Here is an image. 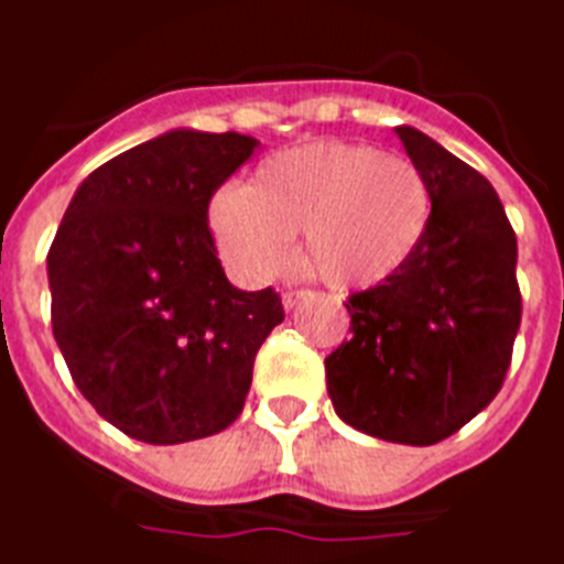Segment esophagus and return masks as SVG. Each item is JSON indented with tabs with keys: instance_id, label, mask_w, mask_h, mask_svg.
Listing matches in <instances>:
<instances>
[{
	"instance_id": "34e87169",
	"label": "esophagus",
	"mask_w": 564,
	"mask_h": 564,
	"mask_svg": "<svg viewBox=\"0 0 564 564\" xmlns=\"http://www.w3.org/2000/svg\"><path fill=\"white\" fill-rule=\"evenodd\" d=\"M308 296H312V291H303V288H300V291H288V294H282V303H285V308H296V305L305 303Z\"/></svg>"
}]
</instances>
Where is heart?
<instances>
[{"instance_id": "b5f03b06", "label": "heart", "mask_w": 564, "mask_h": 564, "mask_svg": "<svg viewBox=\"0 0 564 564\" xmlns=\"http://www.w3.org/2000/svg\"><path fill=\"white\" fill-rule=\"evenodd\" d=\"M430 185L412 161L377 147L317 141L270 155L247 187H223L208 208L217 250L250 282L294 264V232L332 288H373L412 261L430 229Z\"/></svg>"}]
</instances>
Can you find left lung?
Returning a JSON list of instances; mask_svg holds the SVG:
<instances>
[{
    "instance_id": "obj_1",
    "label": "left lung",
    "mask_w": 564,
    "mask_h": 564,
    "mask_svg": "<svg viewBox=\"0 0 564 564\" xmlns=\"http://www.w3.org/2000/svg\"><path fill=\"white\" fill-rule=\"evenodd\" d=\"M430 185V229L400 273L347 300L350 341L326 359L344 423L426 447L459 432L503 386L521 326L518 241L482 173L397 126Z\"/></svg>"
}]
</instances>
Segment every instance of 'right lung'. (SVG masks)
I'll use <instances>...</instances> for the list:
<instances>
[{
	"label": "right lung",
	"instance_id": "right-lung-1",
	"mask_svg": "<svg viewBox=\"0 0 564 564\" xmlns=\"http://www.w3.org/2000/svg\"><path fill=\"white\" fill-rule=\"evenodd\" d=\"M256 138L173 129L78 185L46 256L52 335L85 400L129 438L182 444L241 414L285 308L220 268L208 203Z\"/></svg>",
	"mask_w": 564,
	"mask_h": 564
}]
</instances>
